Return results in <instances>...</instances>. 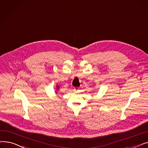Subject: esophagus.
<instances>
[{
  "label": "esophagus",
  "mask_w": 148,
  "mask_h": 148,
  "mask_svg": "<svg viewBox=\"0 0 148 148\" xmlns=\"http://www.w3.org/2000/svg\"><path fill=\"white\" fill-rule=\"evenodd\" d=\"M77 90H78V88H74V91L76 92Z\"/></svg>",
  "instance_id": "1"
}]
</instances>
